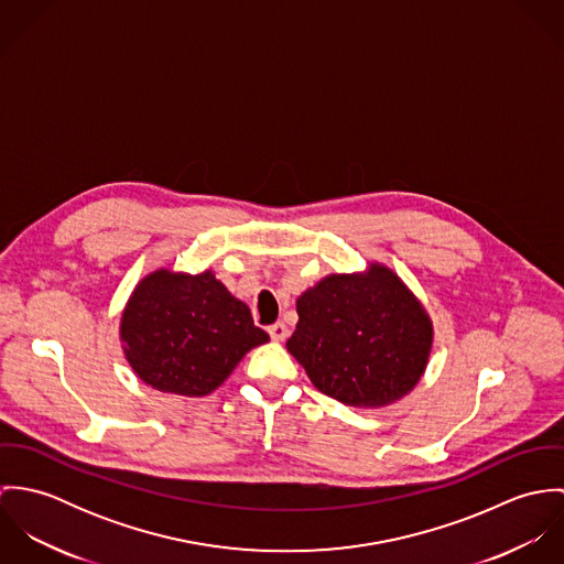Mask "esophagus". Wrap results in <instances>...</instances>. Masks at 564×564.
I'll return each instance as SVG.
<instances>
[{"label": "esophagus", "instance_id": "34e87169", "mask_svg": "<svg viewBox=\"0 0 564 564\" xmlns=\"http://www.w3.org/2000/svg\"><path fill=\"white\" fill-rule=\"evenodd\" d=\"M267 329H269V336H271L273 340H278V343H282V340L289 336V327H286V323H273V325H269Z\"/></svg>", "mask_w": 564, "mask_h": 564}]
</instances>
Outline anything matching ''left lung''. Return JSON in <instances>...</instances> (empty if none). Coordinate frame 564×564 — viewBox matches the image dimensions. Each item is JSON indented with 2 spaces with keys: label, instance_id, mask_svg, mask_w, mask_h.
<instances>
[{
  "label": "left lung",
  "instance_id": "8db88e82",
  "mask_svg": "<svg viewBox=\"0 0 564 564\" xmlns=\"http://www.w3.org/2000/svg\"><path fill=\"white\" fill-rule=\"evenodd\" d=\"M286 349L313 384L349 405H387L421 378L432 325L402 280L371 264L365 275H327L297 300Z\"/></svg>",
  "mask_w": 564,
  "mask_h": 564
}]
</instances>
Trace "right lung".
<instances>
[{
	"instance_id": "add662e5",
	"label": "right lung",
	"mask_w": 564,
	"mask_h": 564,
	"mask_svg": "<svg viewBox=\"0 0 564 564\" xmlns=\"http://www.w3.org/2000/svg\"><path fill=\"white\" fill-rule=\"evenodd\" d=\"M126 358L162 393H213L242 356L269 340L249 308L210 271H154L132 293L121 319Z\"/></svg>"
}]
</instances>
